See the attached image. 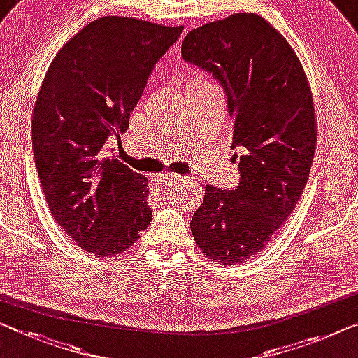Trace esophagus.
Segmentation results:
<instances>
[{
  "instance_id": "obj_1",
  "label": "esophagus",
  "mask_w": 358,
  "mask_h": 358,
  "mask_svg": "<svg viewBox=\"0 0 358 358\" xmlns=\"http://www.w3.org/2000/svg\"><path fill=\"white\" fill-rule=\"evenodd\" d=\"M186 181L185 177H180V175H165V177H154L151 183L154 185H180Z\"/></svg>"
}]
</instances>
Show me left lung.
<instances>
[{
    "mask_svg": "<svg viewBox=\"0 0 358 358\" xmlns=\"http://www.w3.org/2000/svg\"><path fill=\"white\" fill-rule=\"evenodd\" d=\"M181 56L220 83L234 124L239 183L207 185L191 220L202 252L234 265L268 244L306 188L317 141L313 98L289 43L260 15L191 30Z\"/></svg>",
    "mask_w": 358,
    "mask_h": 358,
    "instance_id": "1",
    "label": "left lung"
}]
</instances>
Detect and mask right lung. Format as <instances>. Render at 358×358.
Instances as JSON below:
<instances>
[{"instance_id":"1","label":"right lung","mask_w":358,"mask_h":358,"mask_svg":"<svg viewBox=\"0 0 358 358\" xmlns=\"http://www.w3.org/2000/svg\"><path fill=\"white\" fill-rule=\"evenodd\" d=\"M183 27L101 17L62 46L31 120L41 189L55 220L83 250L110 257L152 220L148 180L108 154L120 141L154 66Z\"/></svg>"}]
</instances>
